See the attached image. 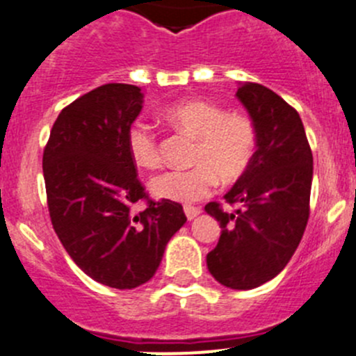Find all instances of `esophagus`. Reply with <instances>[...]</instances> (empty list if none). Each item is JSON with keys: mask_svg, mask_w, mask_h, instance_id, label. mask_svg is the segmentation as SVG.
Returning a JSON list of instances; mask_svg holds the SVG:
<instances>
[{"mask_svg": "<svg viewBox=\"0 0 356 356\" xmlns=\"http://www.w3.org/2000/svg\"><path fill=\"white\" fill-rule=\"evenodd\" d=\"M184 213H186V217H188V219L191 220V219H195L196 216H200V213H202V209H200V207L184 205Z\"/></svg>", "mask_w": 356, "mask_h": 356, "instance_id": "esophagus-1", "label": "esophagus"}]
</instances>
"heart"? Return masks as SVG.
I'll return each instance as SVG.
<instances>
[{
  "mask_svg": "<svg viewBox=\"0 0 356 356\" xmlns=\"http://www.w3.org/2000/svg\"><path fill=\"white\" fill-rule=\"evenodd\" d=\"M165 122L196 139L191 168H172L151 179V193L170 202L193 203L216 189L217 175L224 182L240 177L252 163L257 149V132L247 116L229 115L226 109L202 99H188L161 111ZM127 151L139 168L161 163L160 144L154 130L144 122H134L127 130Z\"/></svg>",
  "mask_w": 356,
  "mask_h": 356,
  "instance_id": "heart-1",
  "label": "heart"
}]
</instances>
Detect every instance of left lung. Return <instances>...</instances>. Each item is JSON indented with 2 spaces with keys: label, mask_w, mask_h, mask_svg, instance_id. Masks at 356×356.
<instances>
[{
  "label": "left lung",
  "mask_w": 356,
  "mask_h": 356,
  "mask_svg": "<svg viewBox=\"0 0 356 356\" xmlns=\"http://www.w3.org/2000/svg\"><path fill=\"white\" fill-rule=\"evenodd\" d=\"M236 97L257 132L252 163L224 195L205 205L220 226L217 247L207 254L220 285L248 291L270 282L294 255L309 217L313 154L299 113L259 83H241Z\"/></svg>",
  "instance_id": "left-lung-1"
}]
</instances>
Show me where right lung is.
<instances>
[{
	"instance_id": "obj_1",
	"label": "right lung",
	"mask_w": 356,
	"mask_h": 356,
	"mask_svg": "<svg viewBox=\"0 0 356 356\" xmlns=\"http://www.w3.org/2000/svg\"><path fill=\"white\" fill-rule=\"evenodd\" d=\"M139 86L108 83L64 108L43 151L48 212L79 270L113 289L153 278L168 240L186 222L182 205L153 202L127 151L143 109ZM146 199L140 213L133 205Z\"/></svg>"
}]
</instances>
